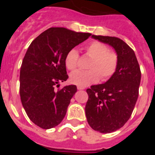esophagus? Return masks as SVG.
<instances>
[{"instance_id": "esophagus-1", "label": "esophagus", "mask_w": 155, "mask_h": 155, "mask_svg": "<svg viewBox=\"0 0 155 155\" xmlns=\"http://www.w3.org/2000/svg\"><path fill=\"white\" fill-rule=\"evenodd\" d=\"M78 90H84V87H81V86H78Z\"/></svg>"}]
</instances>
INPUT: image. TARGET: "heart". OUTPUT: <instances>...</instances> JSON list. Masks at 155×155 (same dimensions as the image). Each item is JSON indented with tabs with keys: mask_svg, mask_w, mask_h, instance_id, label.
<instances>
[{
	"mask_svg": "<svg viewBox=\"0 0 155 155\" xmlns=\"http://www.w3.org/2000/svg\"><path fill=\"white\" fill-rule=\"evenodd\" d=\"M87 55L91 57L88 71H76L71 74L70 81L72 84L84 87L98 80L106 81L116 73L118 68L117 53L108 50L104 43L98 41L90 42L85 48ZM78 53L76 50H70L65 57V65L70 71H74L78 67Z\"/></svg>",
	"mask_w": 155,
	"mask_h": 155,
	"instance_id": "1",
	"label": "heart"
}]
</instances>
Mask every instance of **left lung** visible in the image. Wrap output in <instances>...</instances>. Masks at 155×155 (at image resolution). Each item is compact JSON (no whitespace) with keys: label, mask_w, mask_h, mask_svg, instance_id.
Listing matches in <instances>:
<instances>
[{"label":"left lung","mask_w":155,"mask_h":155,"mask_svg":"<svg viewBox=\"0 0 155 155\" xmlns=\"http://www.w3.org/2000/svg\"><path fill=\"white\" fill-rule=\"evenodd\" d=\"M91 37L112 46L119 58L116 73L107 81L86 90L87 123L94 130L109 134L124 127L131 116L139 94L141 72L134 51L124 41L112 36Z\"/></svg>","instance_id":"1"}]
</instances>
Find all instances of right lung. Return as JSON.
<instances>
[{"instance_id":"obj_1","label":"right lung","mask_w":155,"mask_h":155,"mask_svg":"<svg viewBox=\"0 0 155 155\" xmlns=\"http://www.w3.org/2000/svg\"><path fill=\"white\" fill-rule=\"evenodd\" d=\"M91 33L54 27L46 30L28 48L20 71V97L28 118L42 129L57 127L64 118L76 85L56 90L68 78L67 53Z\"/></svg>"}]
</instances>
